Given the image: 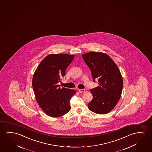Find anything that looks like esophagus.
Masks as SVG:
<instances>
[{"mask_svg": "<svg viewBox=\"0 0 152 152\" xmlns=\"http://www.w3.org/2000/svg\"><path fill=\"white\" fill-rule=\"evenodd\" d=\"M78 91L80 93H84V92H85L86 91V90H84V89H79V90H78Z\"/></svg>", "mask_w": 152, "mask_h": 152, "instance_id": "obj_1", "label": "esophagus"}]
</instances>
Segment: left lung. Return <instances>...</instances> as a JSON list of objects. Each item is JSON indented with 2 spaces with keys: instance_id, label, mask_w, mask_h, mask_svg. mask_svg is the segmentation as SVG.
Listing matches in <instances>:
<instances>
[{
  "instance_id": "obj_1",
  "label": "left lung",
  "mask_w": 152,
  "mask_h": 152,
  "mask_svg": "<svg viewBox=\"0 0 152 152\" xmlns=\"http://www.w3.org/2000/svg\"><path fill=\"white\" fill-rule=\"evenodd\" d=\"M92 73L93 81L99 80V86L91 89L93 99L88 104L91 111L106 114L117 105L121 95L123 79L113 60L101 52H90L82 55Z\"/></svg>"
}]
</instances>
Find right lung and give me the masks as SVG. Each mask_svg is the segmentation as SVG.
<instances>
[{
  "label": "right lung",
  "mask_w": 152,
  "mask_h": 152,
  "mask_svg": "<svg viewBox=\"0 0 152 152\" xmlns=\"http://www.w3.org/2000/svg\"><path fill=\"white\" fill-rule=\"evenodd\" d=\"M75 55L50 54L43 59L35 71L32 86L35 99L44 112L51 117L64 115L70 110V101L76 90L60 88L58 84Z\"/></svg>",
  "instance_id": "right-lung-1"
}]
</instances>
